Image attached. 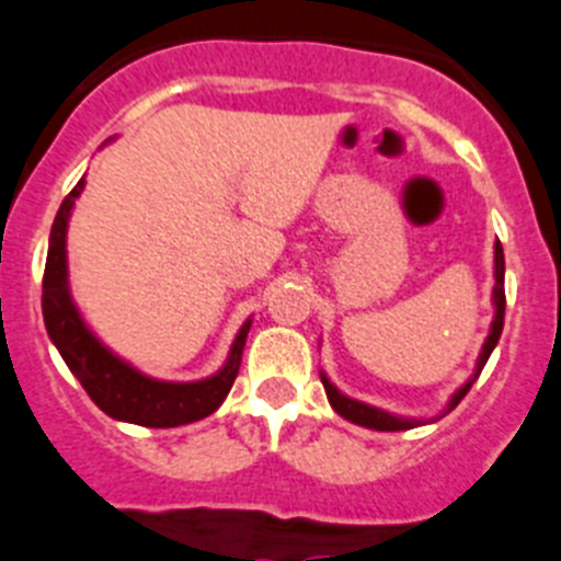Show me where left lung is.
Masks as SVG:
<instances>
[{"label": "left lung", "mask_w": 561, "mask_h": 561, "mask_svg": "<svg viewBox=\"0 0 561 561\" xmlns=\"http://www.w3.org/2000/svg\"><path fill=\"white\" fill-rule=\"evenodd\" d=\"M491 299H494V321H491V330H489V339H485V344H483V353H480V358H477V373L471 375L469 381L462 383L460 389H457L455 396H451L446 412H451V409H455L457 403L466 398V392L471 389V383L477 381V375L483 373L491 350H494L496 341H500V333H503V321H505V256H503V245H500V242L494 245V294H491ZM321 383H324V392H328L330 407H333L335 412L344 417V421L358 423V426L375 428V432H403V428L421 426V421H415V417L389 415V412H383V409L367 407V403L353 401V398L341 396L339 389H335L333 383L328 381V375H324V373H321Z\"/></svg>", "instance_id": "8db88e82"}]
</instances>
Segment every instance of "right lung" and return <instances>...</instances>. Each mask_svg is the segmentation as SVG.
Here are the masks:
<instances>
[{"instance_id": "obj_1", "label": "right lung", "mask_w": 561, "mask_h": 561, "mask_svg": "<svg viewBox=\"0 0 561 561\" xmlns=\"http://www.w3.org/2000/svg\"><path fill=\"white\" fill-rule=\"evenodd\" d=\"M81 192H84V180H78L76 188L65 197L50 231L45 282H42V313H45L47 335L61 353L70 373L87 389V396L115 421L138 423V426L149 428H172L203 421L231 392L233 378L240 373L242 347H245L248 330H251V319L242 324L233 339L226 367L203 381H154L149 375L138 373L133 364L121 362L118 355L110 353L90 333L78 308L72 305L70 285H67V222H70V211Z\"/></svg>"}]
</instances>
